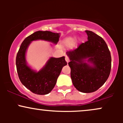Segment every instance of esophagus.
<instances>
[{
    "label": "esophagus",
    "mask_w": 123,
    "mask_h": 123,
    "mask_svg": "<svg viewBox=\"0 0 123 123\" xmlns=\"http://www.w3.org/2000/svg\"><path fill=\"white\" fill-rule=\"evenodd\" d=\"M65 60H66V61L68 63L70 61V60H69V57H68V56H66V57H65Z\"/></svg>",
    "instance_id": "34e87169"
}]
</instances>
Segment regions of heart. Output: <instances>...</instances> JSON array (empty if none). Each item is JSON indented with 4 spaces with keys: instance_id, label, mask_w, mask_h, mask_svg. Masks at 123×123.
<instances>
[{
    "instance_id": "b5f03b06",
    "label": "heart",
    "mask_w": 123,
    "mask_h": 123,
    "mask_svg": "<svg viewBox=\"0 0 123 123\" xmlns=\"http://www.w3.org/2000/svg\"><path fill=\"white\" fill-rule=\"evenodd\" d=\"M74 43V39L72 37H69L68 39H66L65 43L66 44L68 45V46H72Z\"/></svg>"
}]
</instances>
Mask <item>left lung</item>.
<instances>
[{"mask_svg": "<svg viewBox=\"0 0 123 123\" xmlns=\"http://www.w3.org/2000/svg\"><path fill=\"white\" fill-rule=\"evenodd\" d=\"M88 40L66 52L73 86L80 92H92L104 85L111 70V55L105 40L86 31Z\"/></svg>", "mask_w": 123, "mask_h": 123, "instance_id": "left-lung-1", "label": "left lung"}]
</instances>
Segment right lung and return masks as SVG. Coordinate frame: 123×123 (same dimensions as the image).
<instances>
[{
	"label": "right lung",
	"mask_w": 123,
	"mask_h": 123,
	"mask_svg": "<svg viewBox=\"0 0 123 123\" xmlns=\"http://www.w3.org/2000/svg\"><path fill=\"white\" fill-rule=\"evenodd\" d=\"M60 34L50 31H37L25 39L21 44L16 57L18 75L22 84L28 90L38 95L50 93L55 86L62 69L67 65L65 57H51L39 72L32 69L27 65L25 54L32 41L43 40L57 44Z\"/></svg>",
	"instance_id": "1"
}]
</instances>
